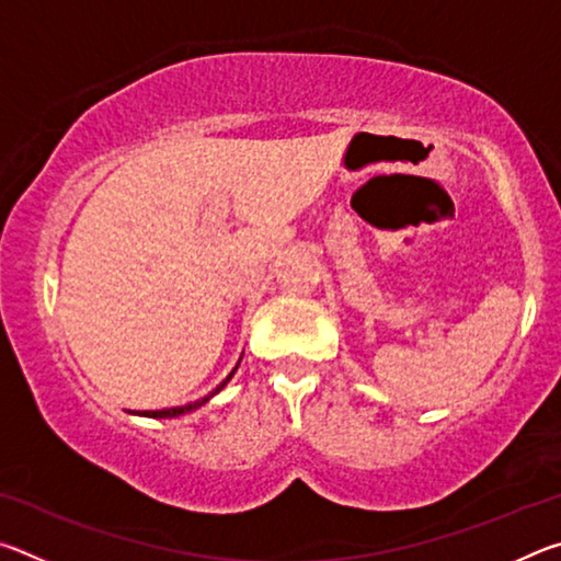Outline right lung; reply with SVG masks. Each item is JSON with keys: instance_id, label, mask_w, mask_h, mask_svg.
<instances>
[{"instance_id": "1", "label": "right lung", "mask_w": 561, "mask_h": 561, "mask_svg": "<svg viewBox=\"0 0 561 561\" xmlns=\"http://www.w3.org/2000/svg\"><path fill=\"white\" fill-rule=\"evenodd\" d=\"M242 360V358H240ZM240 360H237V366H240ZM237 366L232 368L230 371V376L225 378V381L215 388L213 393H207L205 398H201V401H195V403H187V405H175V408H163V411H136V415H146V417H178V415H183V413H190V411H195V408H201L203 403H207L210 401V398L215 396V393H220L222 388L227 386V381H230V378L234 376V371H237Z\"/></svg>"}]
</instances>
